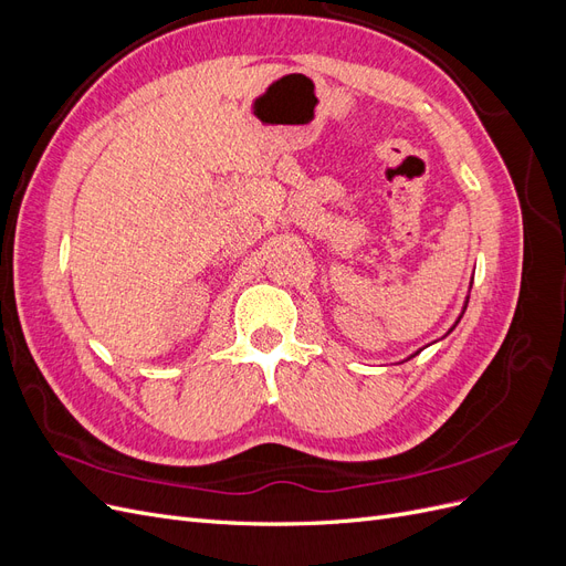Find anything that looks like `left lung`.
Segmentation results:
<instances>
[{
	"instance_id": "obj_1",
	"label": "left lung",
	"mask_w": 566,
	"mask_h": 566,
	"mask_svg": "<svg viewBox=\"0 0 566 566\" xmlns=\"http://www.w3.org/2000/svg\"><path fill=\"white\" fill-rule=\"evenodd\" d=\"M468 300H470V297H468ZM458 321H460V318H458ZM458 321H455V323H458ZM453 328H455V325H453Z\"/></svg>"
}]
</instances>
